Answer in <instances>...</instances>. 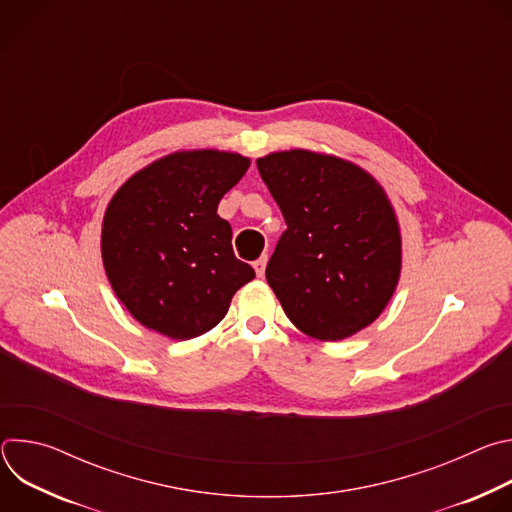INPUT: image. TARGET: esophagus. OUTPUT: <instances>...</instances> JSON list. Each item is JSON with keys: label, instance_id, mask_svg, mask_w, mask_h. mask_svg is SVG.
Masks as SVG:
<instances>
[{"label": "esophagus", "instance_id": "1", "mask_svg": "<svg viewBox=\"0 0 512 512\" xmlns=\"http://www.w3.org/2000/svg\"><path fill=\"white\" fill-rule=\"evenodd\" d=\"M265 265H267V255H261V257L253 263L257 277H263V275H265Z\"/></svg>", "mask_w": 512, "mask_h": 512}]
</instances>
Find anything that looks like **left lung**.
<instances>
[{
    "instance_id": "1",
    "label": "left lung",
    "mask_w": 512,
    "mask_h": 512,
    "mask_svg": "<svg viewBox=\"0 0 512 512\" xmlns=\"http://www.w3.org/2000/svg\"><path fill=\"white\" fill-rule=\"evenodd\" d=\"M287 229L265 277L298 330L350 338L373 324L401 277V229L383 186L360 166L310 150L257 160Z\"/></svg>"
}]
</instances>
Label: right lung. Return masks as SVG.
I'll return each instance as SVG.
<instances>
[{"label": "right lung", "instance_id": "right-lung-1", "mask_svg": "<svg viewBox=\"0 0 512 512\" xmlns=\"http://www.w3.org/2000/svg\"><path fill=\"white\" fill-rule=\"evenodd\" d=\"M251 160L221 150L168 154L121 184L107 204L101 257L115 296L145 328L172 340L221 322L255 277L216 214Z\"/></svg>", "mask_w": 512, "mask_h": 512}]
</instances>
